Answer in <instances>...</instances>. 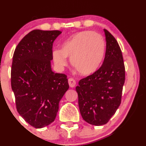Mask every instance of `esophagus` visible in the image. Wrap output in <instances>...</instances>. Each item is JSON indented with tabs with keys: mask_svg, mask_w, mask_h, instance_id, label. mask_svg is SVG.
Segmentation results:
<instances>
[{
	"mask_svg": "<svg viewBox=\"0 0 146 146\" xmlns=\"http://www.w3.org/2000/svg\"><path fill=\"white\" fill-rule=\"evenodd\" d=\"M68 84H69L70 87L73 88V87H75V84H76V82H75V80L73 78H69L68 79Z\"/></svg>",
	"mask_w": 146,
	"mask_h": 146,
	"instance_id": "esophagus-1",
	"label": "esophagus"
}]
</instances>
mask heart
<instances>
[{
	"label": "heart",
	"mask_w": 146,
	"mask_h": 146,
	"mask_svg": "<svg viewBox=\"0 0 146 146\" xmlns=\"http://www.w3.org/2000/svg\"><path fill=\"white\" fill-rule=\"evenodd\" d=\"M106 42L100 33L91 31L76 33L64 42L62 49L52 53L56 65L63 68L68 64L66 57L71 58L73 68L82 75L95 73L101 66L105 56Z\"/></svg>",
	"instance_id": "1"
}]
</instances>
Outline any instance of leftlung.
I'll use <instances>...</instances> for the list:
<instances>
[{"instance_id": "1", "label": "left lung", "mask_w": 146, "mask_h": 146, "mask_svg": "<svg viewBox=\"0 0 146 146\" xmlns=\"http://www.w3.org/2000/svg\"><path fill=\"white\" fill-rule=\"evenodd\" d=\"M106 49L101 67L79 81L76 86L78 104L83 119L91 125L108 122L121 101L125 66L118 42L104 29Z\"/></svg>"}]
</instances>
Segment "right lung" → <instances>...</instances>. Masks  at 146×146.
Instances as JSON below:
<instances>
[{"mask_svg": "<svg viewBox=\"0 0 146 146\" xmlns=\"http://www.w3.org/2000/svg\"><path fill=\"white\" fill-rule=\"evenodd\" d=\"M61 33L33 30L18 43L13 56L11 84L16 109L36 128L54 121L60 100L69 88L67 76L51 68L53 43Z\"/></svg>", "mask_w": 146, "mask_h": 146, "instance_id": "right-lung-1", "label": "right lung"}]
</instances>
